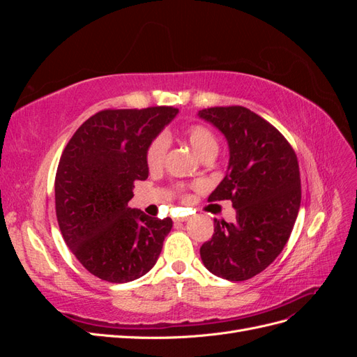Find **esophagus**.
Returning <instances> with one entry per match:
<instances>
[{
    "label": "esophagus",
    "mask_w": 357,
    "mask_h": 357,
    "mask_svg": "<svg viewBox=\"0 0 357 357\" xmlns=\"http://www.w3.org/2000/svg\"><path fill=\"white\" fill-rule=\"evenodd\" d=\"M190 218L189 215H183V218H176L174 219V223H183V222H188Z\"/></svg>",
    "instance_id": "obj_1"
}]
</instances>
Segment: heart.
I'll return each instance as SVG.
<instances>
[{"label":"heart","mask_w":357,"mask_h":357,"mask_svg":"<svg viewBox=\"0 0 357 357\" xmlns=\"http://www.w3.org/2000/svg\"><path fill=\"white\" fill-rule=\"evenodd\" d=\"M183 138L197 150V153L204 159H214L219 153V138L213 129L204 123L188 125L181 132ZM168 150V142L164 134H159L150 139L146 149V164L150 169H159L164 165L165 155ZM181 190V188H180Z\"/></svg>","instance_id":"b5f03b06"}]
</instances>
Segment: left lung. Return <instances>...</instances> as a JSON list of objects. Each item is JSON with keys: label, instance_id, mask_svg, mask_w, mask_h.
<instances>
[{"label": "left lung", "instance_id": "obj_1", "mask_svg": "<svg viewBox=\"0 0 357 357\" xmlns=\"http://www.w3.org/2000/svg\"><path fill=\"white\" fill-rule=\"evenodd\" d=\"M199 117L220 129L231 155L208 201L231 199L236 210L234 223L214 220L201 259L214 275L243 282L274 262L294 229L301 205L298 158L277 128L245 107H210Z\"/></svg>", "mask_w": 357, "mask_h": 357}]
</instances>
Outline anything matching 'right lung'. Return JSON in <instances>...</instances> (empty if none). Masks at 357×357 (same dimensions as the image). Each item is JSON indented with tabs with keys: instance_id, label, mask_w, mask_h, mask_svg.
<instances>
[{
	"instance_id": "1",
	"label": "right lung",
	"mask_w": 357,
	"mask_h": 357,
	"mask_svg": "<svg viewBox=\"0 0 357 357\" xmlns=\"http://www.w3.org/2000/svg\"><path fill=\"white\" fill-rule=\"evenodd\" d=\"M178 113L168 105L101 110L74 132L59 159L55 207L61 234L91 274L128 283L153 268L172 220L129 208L149 177L146 149Z\"/></svg>"
}]
</instances>
